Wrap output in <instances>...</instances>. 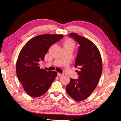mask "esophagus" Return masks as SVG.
Segmentation results:
<instances>
[{
    "label": "esophagus",
    "mask_w": 121,
    "mask_h": 121,
    "mask_svg": "<svg viewBox=\"0 0 121 121\" xmlns=\"http://www.w3.org/2000/svg\"><path fill=\"white\" fill-rule=\"evenodd\" d=\"M57 75H58V76H59V77H61V76H63L64 75V74H63V73H57Z\"/></svg>",
    "instance_id": "34e87169"
}]
</instances>
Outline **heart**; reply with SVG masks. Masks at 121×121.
Segmentation results:
<instances>
[{
	"mask_svg": "<svg viewBox=\"0 0 121 121\" xmlns=\"http://www.w3.org/2000/svg\"><path fill=\"white\" fill-rule=\"evenodd\" d=\"M65 46H71V47H72L73 48L74 46V43L71 40L68 39L65 42Z\"/></svg>",
	"mask_w": 121,
	"mask_h": 121,
	"instance_id": "1",
	"label": "heart"
}]
</instances>
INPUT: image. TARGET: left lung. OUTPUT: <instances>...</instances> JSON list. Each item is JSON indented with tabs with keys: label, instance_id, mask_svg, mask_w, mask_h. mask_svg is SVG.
Here are the masks:
<instances>
[{
	"label": "left lung",
	"instance_id": "obj_1",
	"mask_svg": "<svg viewBox=\"0 0 121 121\" xmlns=\"http://www.w3.org/2000/svg\"><path fill=\"white\" fill-rule=\"evenodd\" d=\"M79 44L75 67L78 68V78L70 79L66 92L74 100H85L96 87L101 75L102 65L99 51L89 40L75 33L68 35Z\"/></svg>",
	"mask_w": 121,
	"mask_h": 121
}]
</instances>
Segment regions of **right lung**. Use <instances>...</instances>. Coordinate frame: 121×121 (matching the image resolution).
<instances>
[{"mask_svg":"<svg viewBox=\"0 0 121 121\" xmlns=\"http://www.w3.org/2000/svg\"><path fill=\"white\" fill-rule=\"evenodd\" d=\"M63 37V35H39L21 49L17 61V75L29 95L37 97L45 94L57 76L56 71L40 69L39 62L44 60L50 46Z\"/></svg>","mask_w":121,"mask_h":121,"instance_id":"right-lung-1","label":"right lung"}]
</instances>
